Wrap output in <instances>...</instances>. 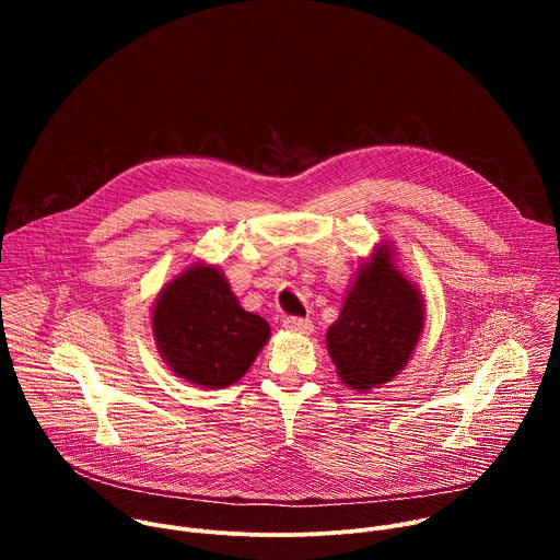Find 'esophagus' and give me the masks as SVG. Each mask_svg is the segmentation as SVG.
Listing matches in <instances>:
<instances>
[{
    "instance_id": "esophagus-1",
    "label": "esophagus",
    "mask_w": 560,
    "mask_h": 560,
    "mask_svg": "<svg viewBox=\"0 0 560 560\" xmlns=\"http://www.w3.org/2000/svg\"><path fill=\"white\" fill-rule=\"evenodd\" d=\"M283 326L292 332H303V335L312 332V322H310V318H303V316H285Z\"/></svg>"
}]
</instances>
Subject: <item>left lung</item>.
I'll return each mask as SVG.
<instances>
[{
	"label": "left lung",
	"mask_w": 560,
	"mask_h": 560,
	"mask_svg": "<svg viewBox=\"0 0 560 560\" xmlns=\"http://www.w3.org/2000/svg\"><path fill=\"white\" fill-rule=\"evenodd\" d=\"M423 303L383 248L361 270L328 330V352L343 383L376 387L408 363L421 330Z\"/></svg>",
	"instance_id": "1"
}]
</instances>
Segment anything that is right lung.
<instances>
[{"label": "right lung", "mask_w": 560, "mask_h": 560, "mask_svg": "<svg viewBox=\"0 0 560 560\" xmlns=\"http://www.w3.org/2000/svg\"><path fill=\"white\" fill-rule=\"evenodd\" d=\"M152 328L168 365L203 387L242 378L270 337L264 318L238 305L219 270L208 266L190 268L159 294Z\"/></svg>", "instance_id": "right-lung-1"}]
</instances>
